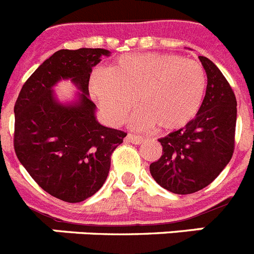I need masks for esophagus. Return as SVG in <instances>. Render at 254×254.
<instances>
[{
  "label": "esophagus",
  "mask_w": 254,
  "mask_h": 254,
  "mask_svg": "<svg viewBox=\"0 0 254 254\" xmlns=\"http://www.w3.org/2000/svg\"><path fill=\"white\" fill-rule=\"evenodd\" d=\"M127 140H128L129 142H132V144H141L142 141H144V137H141V136L138 135H133V133H128L127 135Z\"/></svg>",
  "instance_id": "obj_1"
}]
</instances>
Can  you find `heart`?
Returning a JSON list of instances; mask_svg holds the SVG:
<instances>
[{"label": "heart", "mask_w": 254, "mask_h": 254, "mask_svg": "<svg viewBox=\"0 0 254 254\" xmlns=\"http://www.w3.org/2000/svg\"><path fill=\"white\" fill-rule=\"evenodd\" d=\"M205 86L198 62L158 53L125 55L91 79V90L112 122H121L136 100L140 112L132 125L160 131L188 125L200 108Z\"/></svg>", "instance_id": "heart-1"}]
</instances>
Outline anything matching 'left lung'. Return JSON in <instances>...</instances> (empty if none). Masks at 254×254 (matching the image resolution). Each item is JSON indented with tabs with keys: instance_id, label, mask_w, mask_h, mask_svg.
I'll use <instances>...</instances> for the list:
<instances>
[{
	"instance_id": "left-lung-1",
	"label": "left lung",
	"mask_w": 254,
	"mask_h": 254,
	"mask_svg": "<svg viewBox=\"0 0 254 254\" xmlns=\"http://www.w3.org/2000/svg\"><path fill=\"white\" fill-rule=\"evenodd\" d=\"M207 90L200 109L184 128L159 138L162 155L150 164L153 179L175 194L204 189L222 172L235 149L236 97L220 69L204 56Z\"/></svg>"
}]
</instances>
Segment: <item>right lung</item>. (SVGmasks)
<instances>
[{
    "label": "right lung",
    "instance_id": "obj_1",
    "mask_svg": "<svg viewBox=\"0 0 254 254\" xmlns=\"http://www.w3.org/2000/svg\"><path fill=\"white\" fill-rule=\"evenodd\" d=\"M104 49L59 50L27 79L14 106V149L32 179L68 203L92 196L105 183L110 157L127 133L96 121L88 97L90 74ZM72 78L82 91L77 103L55 100L52 86Z\"/></svg>",
    "mask_w": 254,
    "mask_h": 254
}]
</instances>
